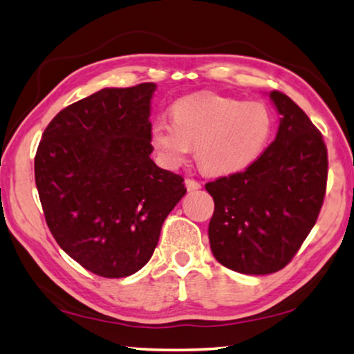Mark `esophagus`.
<instances>
[{"mask_svg":"<svg viewBox=\"0 0 354 354\" xmlns=\"http://www.w3.org/2000/svg\"><path fill=\"white\" fill-rule=\"evenodd\" d=\"M185 187H187V190L194 192V190L201 189V184L194 178H187V179H185Z\"/></svg>","mask_w":354,"mask_h":354,"instance_id":"34e87169","label":"esophagus"}]
</instances>
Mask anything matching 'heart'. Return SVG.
I'll return each instance as SVG.
<instances>
[{
	"label": "heart",
	"instance_id": "heart-1",
	"mask_svg": "<svg viewBox=\"0 0 354 354\" xmlns=\"http://www.w3.org/2000/svg\"><path fill=\"white\" fill-rule=\"evenodd\" d=\"M173 122L153 123L149 139L164 162L183 164L196 147V162L211 175H232L250 167L270 143L274 117L259 101L217 93H195L176 100Z\"/></svg>",
	"mask_w": 354,
	"mask_h": 354
}]
</instances>
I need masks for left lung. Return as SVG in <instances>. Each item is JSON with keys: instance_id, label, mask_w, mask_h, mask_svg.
I'll return each mask as SVG.
<instances>
[{"instance_id": "8db88e82", "label": "left lung", "mask_w": 354, "mask_h": 354, "mask_svg": "<svg viewBox=\"0 0 354 354\" xmlns=\"http://www.w3.org/2000/svg\"><path fill=\"white\" fill-rule=\"evenodd\" d=\"M270 98L281 115L278 134L243 171L206 184L214 198L212 254L245 274L284 268L313 230L325 200L328 149L301 107L283 92Z\"/></svg>"}]
</instances>
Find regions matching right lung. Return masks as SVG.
<instances>
[{
  "mask_svg": "<svg viewBox=\"0 0 354 354\" xmlns=\"http://www.w3.org/2000/svg\"><path fill=\"white\" fill-rule=\"evenodd\" d=\"M154 91V82H143L76 101L51 120L35 153V185L53 237L98 277L140 270L187 190L181 175L149 158Z\"/></svg>",
  "mask_w": 354,
  "mask_h": 354,
  "instance_id": "obj_1",
  "label": "right lung"
}]
</instances>
